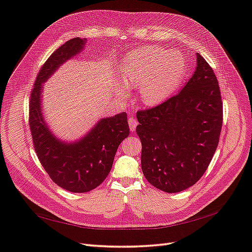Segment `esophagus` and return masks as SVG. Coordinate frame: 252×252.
I'll return each instance as SVG.
<instances>
[{
	"label": "esophagus",
	"instance_id": "34e87169",
	"mask_svg": "<svg viewBox=\"0 0 252 252\" xmlns=\"http://www.w3.org/2000/svg\"><path fill=\"white\" fill-rule=\"evenodd\" d=\"M128 123H129V127H130V130L134 131L135 127H137V125H138V121L135 120L134 118H129Z\"/></svg>",
	"mask_w": 252,
	"mask_h": 252
}]
</instances>
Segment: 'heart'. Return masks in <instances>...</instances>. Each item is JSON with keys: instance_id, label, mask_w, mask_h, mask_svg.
Masks as SVG:
<instances>
[{"instance_id": "1", "label": "heart", "mask_w": 252, "mask_h": 252, "mask_svg": "<svg viewBox=\"0 0 252 252\" xmlns=\"http://www.w3.org/2000/svg\"><path fill=\"white\" fill-rule=\"evenodd\" d=\"M186 70V61L180 53L149 46L126 56L120 73L127 86L139 88L143 103L155 106L178 89Z\"/></svg>"}]
</instances>
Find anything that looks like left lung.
I'll return each mask as SVG.
<instances>
[{
	"label": "left lung",
	"instance_id": "left-lung-1",
	"mask_svg": "<svg viewBox=\"0 0 252 252\" xmlns=\"http://www.w3.org/2000/svg\"><path fill=\"white\" fill-rule=\"evenodd\" d=\"M196 70L185 88L164 103L137 113L141 167L152 186L185 191L205 174L219 145L222 103L219 81L197 53Z\"/></svg>",
	"mask_w": 252,
	"mask_h": 252
}]
</instances>
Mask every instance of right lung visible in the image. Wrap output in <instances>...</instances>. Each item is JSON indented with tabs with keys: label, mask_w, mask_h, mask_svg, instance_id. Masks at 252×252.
<instances>
[{
	"label": "right lung",
	"mask_w": 252,
	"mask_h": 252,
	"mask_svg": "<svg viewBox=\"0 0 252 252\" xmlns=\"http://www.w3.org/2000/svg\"><path fill=\"white\" fill-rule=\"evenodd\" d=\"M86 42V39L73 38L52 54L36 78L30 104V126L38 158L51 179L73 193L89 192L106 179L119 145L129 135L126 112L101 118L74 141L60 139L47 124L42 108L43 84L83 52Z\"/></svg>",
	"instance_id": "add662e5"
}]
</instances>
